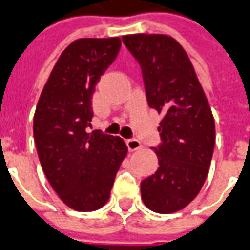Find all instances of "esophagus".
I'll return each instance as SVG.
<instances>
[{
    "label": "esophagus",
    "mask_w": 250,
    "mask_h": 250,
    "mask_svg": "<svg viewBox=\"0 0 250 250\" xmlns=\"http://www.w3.org/2000/svg\"><path fill=\"white\" fill-rule=\"evenodd\" d=\"M126 146L129 150H137L141 148V143L136 139H129L126 140Z\"/></svg>",
    "instance_id": "1"
}]
</instances>
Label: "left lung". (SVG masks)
Listing matches in <instances>:
<instances>
[{
    "mask_svg": "<svg viewBox=\"0 0 250 250\" xmlns=\"http://www.w3.org/2000/svg\"><path fill=\"white\" fill-rule=\"evenodd\" d=\"M122 42L143 72L148 105L163 113L162 143L153 148L159 168L141 182L152 211L171 214L195 198L206 180L215 124L205 91L183 47L167 35H128Z\"/></svg>",
    "mask_w": 250,
    "mask_h": 250,
    "instance_id": "obj_1",
    "label": "left lung"
}]
</instances>
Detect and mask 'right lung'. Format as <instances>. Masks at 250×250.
<instances>
[{
  "mask_svg": "<svg viewBox=\"0 0 250 250\" xmlns=\"http://www.w3.org/2000/svg\"><path fill=\"white\" fill-rule=\"evenodd\" d=\"M121 48L120 37L79 39L62 52L37 102L33 137L49 185L68 207L94 211L106 205L126 156L121 137L94 130L91 98Z\"/></svg>",
  "mask_w": 250,
  "mask_h": 250,
  "instance_id": "1",
  "label": "right lung"
}]
</instances>
